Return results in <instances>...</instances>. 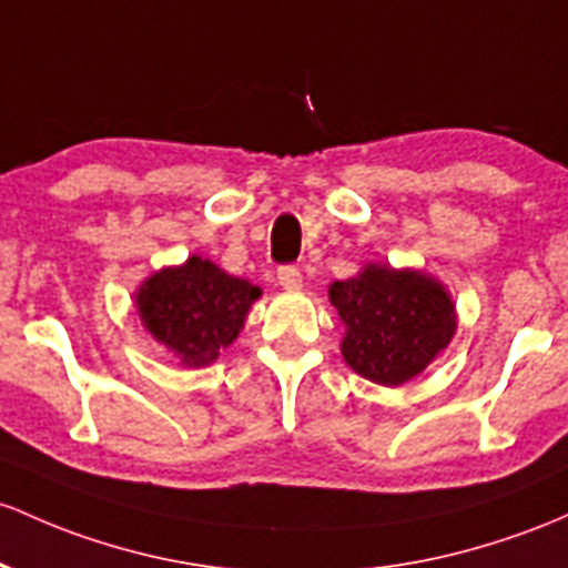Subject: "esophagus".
<instances>
[{"mask_svg":"<svg viewBox=\"0 0 568 568\" xmlns=\"http://www.w3.org/2000/svg\"><path fill=\"white\" fill-rule=\"evenodd\" d=\"M277 283L283 285L285 291H298L302 288V272H298L296 266H280Z\"/></svg>","mask_w":568,"mask_h":568,"instance_id":"esophagus-1","label":"esophagus"}]
</instances>
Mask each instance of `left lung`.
Instances as JSON below:
<instances>
[{
  "label": "left lung",
  "instance_id": "left-lung-1",
  "mask_svg": "<svg viewBox=\"0 0 568 568\" xmlns=\"http://www.w3.org/2000/svg\"><path fill=\"white\" fill-rule=\"evenodd\" d=\"M345 336L339 351L355 375L398 388L428 369L458 328L456 302L434 274L369 261L328 285Z\"/></svg>",
  "mask_w": 568,
  "mask_h": 568
}]
</instances>
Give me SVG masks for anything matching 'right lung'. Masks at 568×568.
Masks as SVG:
<instances>
[{
	"instance_id": "add662e5",
	"label": "right lung",
	"mask_w": 568,
	"mask_h": 568,
	"mask_svg": "<svg viewBox=\"0 0 568 568\" xmlns=\"http://www.w3.org/2000/svg\"><path fill=\"white\" fill-rule=\"evenodd\" d=\"M261 298L251 280L223 272L215 261L189 255L178 266H161L134 291L142 328L180 366L202 369L226 351L245 328Z\"/></svg>"
}]
</instances>
